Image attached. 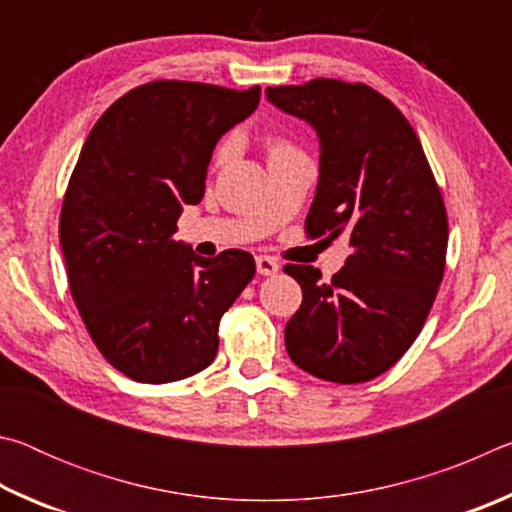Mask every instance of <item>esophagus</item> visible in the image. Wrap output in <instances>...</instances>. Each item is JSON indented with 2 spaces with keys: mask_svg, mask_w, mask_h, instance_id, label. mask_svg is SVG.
<instances>
[{
  "mask_svg": "<svg viewBox=\"0 0 512 512\" xmlns=\"http://www.w3.org/2000/svg\"><path fill=\"white\" fill-rule=\"evenodd\" d=\"M255 264H257L259 275H275L277 271H280V264H277L273 257H266V255H259L255 259Z\"/></svg>",
  "mask_w": 512,
  "mask_h": 512,
  "instance_id": "esophagus-1",
  "label": "esophagus"
}]
</instances>
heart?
<instances>
[{"label":"heart","instance_id":"1","mask_svg":"<svg viewBox=\"0 0 512 512\" xmlns=\"http://www.w3.org/2000/svg\"><path fill=\"white\" fill-rule=\"evenodd\" d=\"M266 151H268V160H273V158H280V155L293 153L296 149H293L287 140H282V137H268ZM228 153H230V144H223L219 153H216V160H225L228 158Z\"/></svg>","mask_w":512,"mask_h":512}]
</instances>
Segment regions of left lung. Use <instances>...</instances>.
Masks as SVG:
<instances>
[{
  "mask_svg": "<svg viewBox=\"0 0 512 512\" xmlns=\"http://www.w3.org/2000/svg\"><path fill=\"white\" fill-rule=\"evenodd\" d=\"M266 97L318 133L307 235H345L352 248L329 282L314 266H284L302 289L287 352L318 379L370 381L411 348L436 300L449 237L443 194L413 126L368 85L314 79Z\"/></svg>",
  "mask_w": 512,
  "mask_h": 512,
  "instance_id": "left-lung-1",
  "label": "left lung"
}]
</instances>
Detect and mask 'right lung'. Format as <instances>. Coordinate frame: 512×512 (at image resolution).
Returning <instances> with one entry per match:
<instances>
[{
	"instance_id": "add662e5",
	"label": "right lung",
	"mask_w": 512,
	"mask_h": 512,
	"mask_svg": "<svg viewBox=\"0 0 512 512\" xmlns=\"http://www.w3.org/2000/svg\"><path fill=\"white\" fill-rule=\"evenodd\" d=\"M259 92L144 83L99 117L69 178L58 230L69 291L106 361L142 384L210 366L221 316L255 277L246 250L205 259L173 232L201 203L216 142L253 115Z\"/></svg>"
}]
</instances>
